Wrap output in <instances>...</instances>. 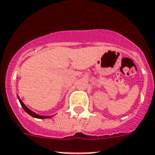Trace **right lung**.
Returning a JSON list of instances; mask_svg holds the SVG:
<instances>
[{
	"label": "right lung",
	"instance_id": "add662e5",
	"mask_svg": "<svg viewBox=\"0 0 155 155\" xmlns=\"http://www.w3.org/2000/svg\"><path fill=\"white\" fill-rule=\"evenodd\" d=\"M18 99H19V102H20V104H21L22 107H23V109L24 110V111L27 112V114H29V115L32 116L33 117H35V118H38V119H45V118H49V117H52V116H41V115H38V114H35V113H34L33 111H31V110H29L28 108L27 107V106L24 105V103H23V102L21 101V99L19 98V96H18Z\"/></svg>",
	"mask_w": 155,
	"mask_h": 155
}]
</instances>
